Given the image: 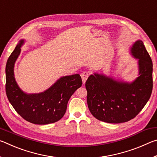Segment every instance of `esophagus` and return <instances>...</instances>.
<instances>
[{"label": "esophagus", "mask_w": 157, "mask_h": 157, "mask_svg": "<svg viewBox=\"0 0 157 157\" xmlns=\"http://www.w3.org/2000/svg\"><path fill=\"white\" fill-rule=\"evenodd\" d=\"M89 75V74L88 72H86V71H84V72L82 73L81 77H82V83H83L84 84H85V82H86Z\"/></svg>", "instance_id": "esophagus-1"}]
</instances>
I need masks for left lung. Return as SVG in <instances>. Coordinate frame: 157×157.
<instances>
[{
  "label": "left lung",
  "mask_w": 157,
  "mask_h": 157,
  "mask_svg": "<svg viewBox=\"0 0 157 157\" xmlns=\"http://www.w3.org/2000/svg\"><path fill=\"white\" fill-rule=\"evenodd\" d=\"M138 59L139 77L132 82L118 80L105 74L94 73L86 82L87 104L98 120L121 123L137 116L152 94V62L141 40L130 48Z\"/></svg>",
  "instance_id": "obj_1"
}]
</instances>
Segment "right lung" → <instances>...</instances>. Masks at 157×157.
<instances>
[{"mask_svg":"<svg viewBox=\"0 0 157 157\" xmlns=\"http://www.w3.org/2000/svg\"><path fill=\"white\" fill-rule=\"evenodd\" d=\"M24 39L19 41L7 59L5 90L7 98L19 115L30 123L46 124L59 121L66 113L69 99L82 86L79 74L63 76L44 92L27 94L18 86L14 77V64Z\"/></svg>","mask_w":157,"mask_h":157,"instance_id":"right-lung-1","label":"right lung"}]
</instances>
